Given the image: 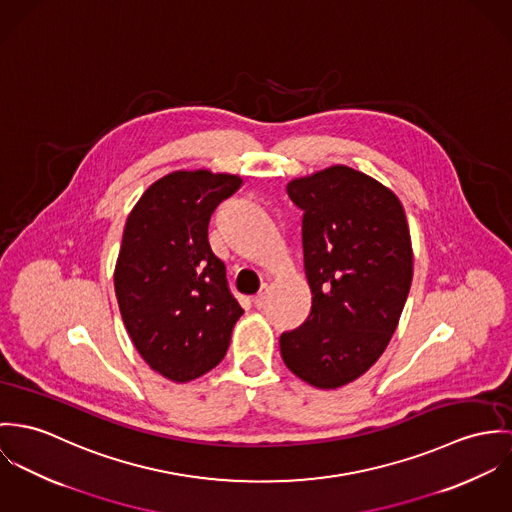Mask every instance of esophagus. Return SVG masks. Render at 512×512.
Returning a JSON list of instances; mask_svg holds the SVG:
<instances>
[{
  "mask_svg": "<svg viewBox=\"0 0 512 512\" xmlns=\"http://www.w3.org/2000/svg\"><path fill=\"white\" fill-rule=\"evenodd\" d=\"M265 304H267V288H263L259 294H255V298H253V306L255 308H265Z\"/></svg>",
  "mask_w": 512,
  "mask_h": 512,
  "instance_id": "1",
  "label": "esophagus"
}]
</instances>
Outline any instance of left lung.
I'll list each match as a JSON object with an SVG mask.
<instances>
[{
	"label": "left lung",
	"mask_w": 512,
	"mask_h": 512,
	"mask_svg": "<svg viewBox=\"0 0 512 512\" xmlns=\"http://www.w3.org/2000/svg\"><path fill=\"white\" fill-rule=\"evenodd\" d=\"M302 214L312 308L281 336L284 365L316 389H338L383 355L412 283L404 208L379 180L336 165L286 184Z\"/></svg>",
	"instance_id": "1"
}]
</instances>
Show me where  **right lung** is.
Wrapping results in <instances>:
<instances>
[{"instance_id":"1","label":"right lung","mask_w":512,"mask_h":512,"mask_svg":"<svg viewBox=\"0 0 512 512\" xmlns=\"http://www.w3.org/2000/svg\"><path fill=\"white\" fill-rule=\"evenodd\" d=\"M241 184L226 172H171L127 216L114 271L119 312L139 355L174 383L214 369L243 314L208 243L214 210Z\"/></svg>"}]
</instances>
